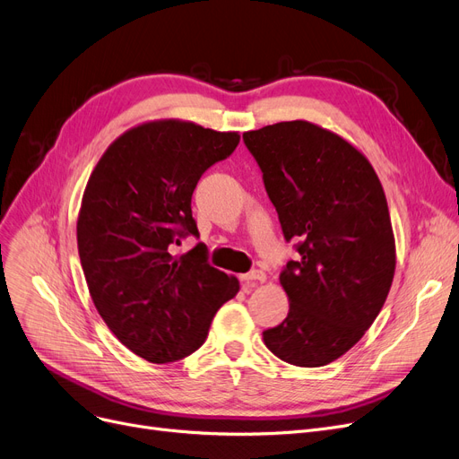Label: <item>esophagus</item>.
Here are the masks:
<instances>
[{
  "label": "esophagus",
  "instance_id": "1",
  "mask_svg": "<svg viewBox=\"0 0 459 459\" xmlns=\"http://www.w3.org/2000/svg\"><path fill=\"white\" fill-rule=\"evenodd\" d=\"M241 282L247 286H254L255 282H265V273L262 271H252L247 274H241Z\"/></svg>",
  "mask_w": 459,
  "mask_h": 459
}]
</instances>
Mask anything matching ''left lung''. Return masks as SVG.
<instances>
[{"mask_svg":"<svg viewBox=\"0 0 459 459\" xmlns=\"http://www.w3.org/2000/svg\"><path fill=\"white\" fill-rule=\"evenodd\" d=\"M298 260L281 273L290 310L264 332L269 351L322 368L365 335L388 298L395 239L388 201L369 160L325 127L291 120L245 132Z\"/></svg>","mask_w":459,"mask_h":459,"instance_id":"8db88e82","label":"left lung"}]
</instances>
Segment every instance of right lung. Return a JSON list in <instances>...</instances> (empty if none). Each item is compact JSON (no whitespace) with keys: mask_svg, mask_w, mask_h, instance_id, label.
I'll return each instance as SVG.
<instances>
[{"mask_svg":"<svg viewBox=\"0 0 459 459\" xmlns=\"http://www.w3.org/2000/svg\"><path fill=\"white\" fill-rule=\"evenodd\" d=\"M239 139L188 120L143 122L108 144L86 182L77 245L91 301L115 337L146 361L195 352L216 310L239 291V281L207 264L204 245L171 254L180 237L199 235L197 180Z\"/></svg>","mask_w":459,"mask_h":459,"instance_id":"obj_1","label":"right lung"}]
</instances>
